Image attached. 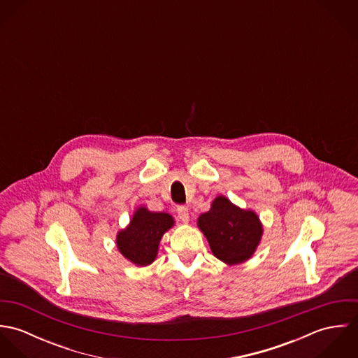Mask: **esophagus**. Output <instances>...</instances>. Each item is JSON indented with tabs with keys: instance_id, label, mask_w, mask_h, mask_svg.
<instances>
[{
	"instance_id": "34e87169",
	"label": "esophagus",
	"mask_w": 358,
	"mask_h": 358,
	"mask_svg": "<svg viewBox=\"0 0 358 358\" xmlns=\"http://www.w3.org/2000/svg\"><path fill=\"white\" fill-rule=\"evenodd\" d=\"M176 212H178V216H179V219H180L182 222H185V223L189 222V209H187V206L179 205L178 209H176Z\"/></svg>"
}]
</instances>
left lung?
Segmentation results:
<instances>
[{
  "label": "left lung",
  "instance_id": "1",
  "mask_svg": "<svg viewBox=\"0 0 358 358\" xmlns=\"http://www.w3.org/2000/svg\"><path fill=\"white\" fill-rule=\"evenodd\" d=\"M199 227L212 254L227 264L245 262L254 255L262 238V224L254 210H245L219 196L208 212L200 215Z\"/></svg>",
  "mask_w": 358,
  "mask_h": 358
}]
</instances>
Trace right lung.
Returning a JSON list of instances; mask_svg holds the SVG:
<instances>
[{"mask_svg":"<svg viewBox=\"0 0 358 358\" xmlns=\"http://www.w3.org/2000/svg\"><path fill=\"white\" fill-rule=\"evenodd\" d=\"M173 226V219L165 212H150L139 208L129 226L117 236V247L128 260L138 266H148L158 252L162 234Z\"/></svg>","mask_w":358,"mask_h":358,"instance_id":"1","label":"right lung"}]
</instances>
